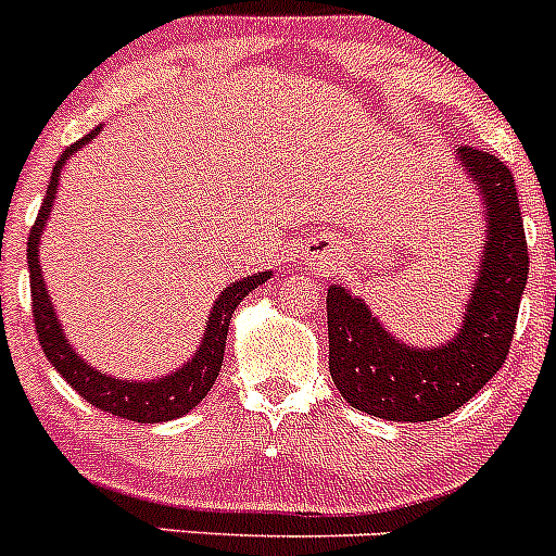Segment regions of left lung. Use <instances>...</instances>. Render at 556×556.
<instances>
[{
    "label": "left lung",
    "instance_id": "8db88e82",
    "mask_svg": "<svg viewBox=\"0 0 556 556\" xmlns=\"http://www.w3.org/2000/svg\"><path fill=\"white\" fill-rule=\"evenodd\" d=\"M459 164L476 180L488 244L479 278L465 303L459 333L440 348H412L392 337L351 289L328 287V367L337 390L358 412L424 424L465 406L498 372L509 353L529 250L518 189L507 164L462 147Z\"/></svg>",
    "mask_w": 556,
    "mask_h": 556
}]
</instances>
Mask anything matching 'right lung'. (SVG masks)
Returning a JSON list of instances; mask_svg holds the SVG:
<instances>
[{
    "label": "right lung",
    "mask_w": 556,
    "mask_h": 556,
    "mask_svg": "<svg viewBox=\"0 0 556 556\" xmlns=\"http://www.w3.org/2000/svg\"><path fill=\"white\" fill-rule=\"evenodd\" d=\"M97 132H100V127L63 150L55 169H52V178H49L47 198H43L41 211H38L36 225L29 230L27 267L29 292H33V320H36L38 342H41L43 353H47V358L52 362V367L66 378L72 390L80 392V395L86 397L88 404L97 406L100 412H108V415L136 420V424H166V420L189 415V412L208 395V390L214 387V381H217L219 376V367H223L225 339H228V326L236 306H239L258 283L267 281L269 275H273V269H269V273H253L248 275V278H242V281H236L223 289V294H219L214 308H211L208 323H205V337L203 342H200V351L194 353L180 370L169 372V376L152 378V381H122V378L105 376V372L94 370L88 362H83L80 353L68 345L66 333H63L61 328V320H58L55 306L49 301L47 283H43L41 275V262H38V244H41L43 225H47L49 208H52V200H55L61 169L86 141L94 139Z\"/></svg>",
    "instance_id": "obj_1"
}]
</instances>
